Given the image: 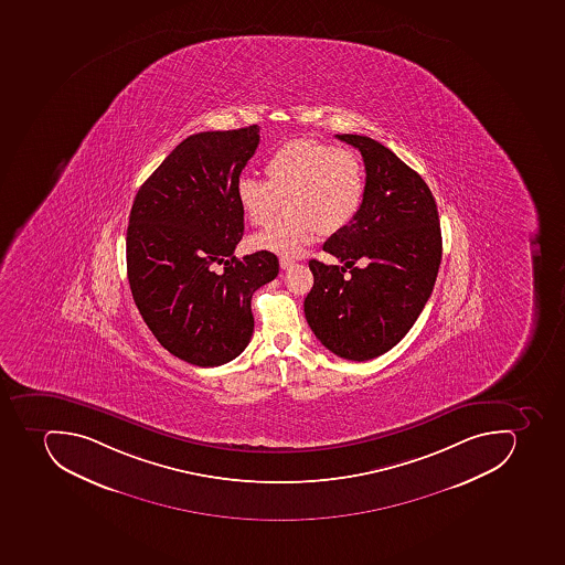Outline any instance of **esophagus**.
Instances as JSON below:
<instances>
[{"label": "esophagus", "instance_id": "obj_1", "mask_svg": "<svg viewBox=\"0 0 565 565\" xmlns=\"http://www.w3.org/2000/svg\"><path fill=\"white\" fill-rule=\"evenodd\" d=\"M294 266L292 258H280V267L281 269H290Z\"/></svg>", "mask_w": 565, "mask_h": 565}]
</instances>
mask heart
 Instances as JSON below:
<instances>
[{
	"label": "heart",
	"mask_w": 565,
	"mask_h": 565,
	"mask_svg": "<svg viewBox=\"0 0 565 565\" xmlns=\"http://www.w3.org/2000/svg\"><path fill=\"white\" fill-rule=\"evenodd\" d=\"M266 181L243 175L235 184V203L253 226L271 222L285 199L287 214L253 235L257 252L296 257L319 232L348 228L362 211L366 173L356 150L317 138L280 145L264 161Z\"/></svg>",
	"instance_id": "1"
}]
</instances>
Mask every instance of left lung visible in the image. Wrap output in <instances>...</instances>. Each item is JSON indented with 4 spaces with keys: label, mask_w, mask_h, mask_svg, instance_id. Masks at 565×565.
Here are the masks:
<instances>
[{
    "label": "left lung",
    "mask_w": 565,
    "mask_h": 565,
    "mask_svg": "<svg viewBox=\"0 0 565 565\" xmlns=\"http://www.w3.org/2000/svg\"><path fill=\"white\" fill-rule=\"evenodd\" d=\"M337 138L362 152L365 202L322 246L343 266L308 264L313 287L305 316L326 349L366 362L395 348L424 310L441 264V228L436 200L415 170L369 136Z\"/></svg>",
    "instance_id": "8db88e82"
}]
</instances>
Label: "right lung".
Returning a JSON list of instances; mask_svg holds the SVG:
<instances>
[{
  "instance_id": "add662e5",
  "label": "right lung",
  "mask_w": 565,
  "mask_h": 565,
  "mask_svg": "<svg viewBox=\"0 0 565 565\" xmlns=\"http://www.w3.org/2000/svg\"><path fill=\"white\" fill-rule=\"evenodd\" d=\"M258 126L188 136L136 193L127 226V278L158 342L191 365L239 356L253 333L252 296L278 276V258H235L244 217L235 184ZM216 265L224 271L217 274Z\"/></svg>"
}]
</instances>
